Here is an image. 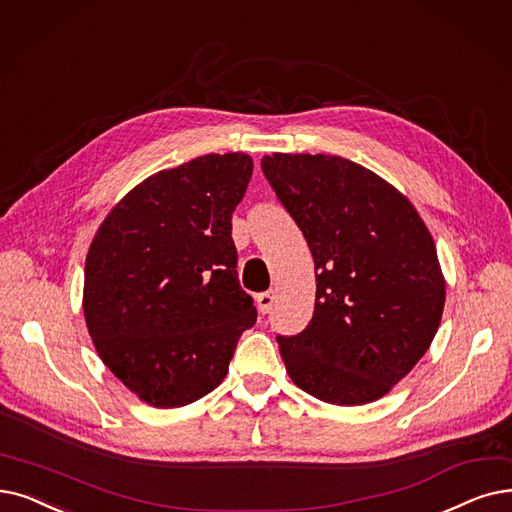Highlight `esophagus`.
Listing matches in <instances>:
<instances>
[{
  "instance_id": "esophagus-1",
  "label": "esophagus",
  "mask_w": 512,
  "mask_h": 512,
  "mask_svg": "<svg viewBox=\"0 0 512 512\" xmlns=\"http://www.w3.org/2000/svg\"><path fill=\"white\" fill-rule=\"evenodd\" d=\"M274 301H276V297H274V291L261 293V295L257 297V307H259L261 314H268V311H270V309H272V305H274Z\"/></svg>"
}]
</instances>
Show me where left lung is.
Segmentation results:
<instances>
[{"mask_svg": "<svg viewBox=\"0 0 512 512\" xmlns=\"http://www.w3.org/2000/svg\"><path fill=\"white\" fill-rule=\"evenodd\" d=\"M261 169L316 265L314 318L278 337L286 372L322 402H376L439 328L446 278L435 240L404 192L349 159L274 152Z\"/></svg>", "mask_w": 512, "mask_h": 512, "instance_id": "1", "label": "left lung"}]
</instances>
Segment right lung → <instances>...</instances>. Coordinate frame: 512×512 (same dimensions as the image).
<instances>
[{
  "label": "right lung",
  "instance_id": "1",
  "mask_svg": "<svg viewBox=\"0 0 512 512\" xmlns=\"http://www.w3.org/2000/svg\"><path fill=\"white\" fill-rule=\"evenodd\" d=\"M251 175L244 152L163 169L131 188L94 234L83 280L87 332L104 366L152 408L211 393L257 320L232 240Z\"/></svg>",
  "mask_w": 512,
  "mask_h": 512
}]
</instances>
